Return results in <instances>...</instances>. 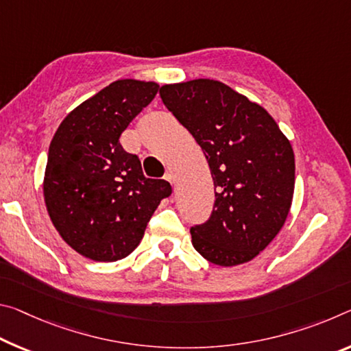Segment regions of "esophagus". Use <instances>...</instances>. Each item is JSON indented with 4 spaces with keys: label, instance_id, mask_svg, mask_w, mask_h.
<instances>
[{
    "label": "esophagus",
    "instance_id": "esophagus-1",
    "mask_svg": "<svg viewBox=\"0 0 351 351\" xmlns=\"http://www.w3.org/2000/svg\"><path fill=\"white\" fill-rule=\"evenodd\" d=\"M164 180H165V181H169L170 184H173V181H175V180H173V175L169 173V171H167V173L164 175Z\"/></svg>",
    "mask_w": 351,
    "mask_h": 351
}]
</instances>
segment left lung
<instances>
[{"label": "left lung", "instance_id": "1", "mask_svg": "<svg viewBox=\"0 0 351 351\" xmlns=\"http://www.w3.org/2000/svg\"><path fill=\"white\" fill-rule=\"evenodd\" d=\"M159 95L202 147L217 189L213 214L191 228L193 248L215 265L248 263L274 241L291 209V142L263 106L220 81L167 84Z\"/></svg>", "mask_w": 351, "mask_h": 351}]
</instances>
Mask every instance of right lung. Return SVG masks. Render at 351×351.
<instances>
[{"label":"right lung","instance_id":"1","mask_svg":"<svg viewBox=\"0 0 351 351\" xmlns=\"http://www.w3.org/2000/svg\"><path fill=\"white\" fill-rule=\"evenodd\" d=\"M158 90L156 82H112L71 110L49 145L43 181L49 219L88 259L114 263L134 252L171 193L169 181L143 176L141 160L119 141Z\"/></svg>","mask_w":351,"mask_h":351}]
</instances>
